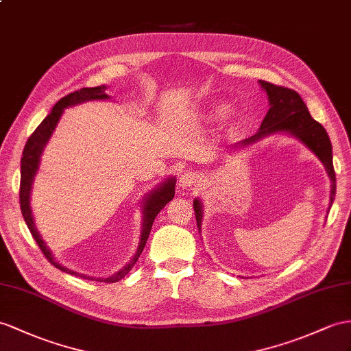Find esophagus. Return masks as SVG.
Listing matches in <instances>:
<instances>
[{"instance_id": "esophagus-1", "label": "esophagus", "mask_w": 351, "mask_h": 351, "mask_svg": "<svg viewBox=\"0 0 351 351\" xmlns=\"http://www.w3.org/2000/svg\"><path fill=\"white\" fill-rule=\"evenodd\" d=\"M199 182V176L196 173H191V171H186L184 174H182L180 180H178V184H180L183 189L184 187H191Z\"/></svg>"}]
</instances>
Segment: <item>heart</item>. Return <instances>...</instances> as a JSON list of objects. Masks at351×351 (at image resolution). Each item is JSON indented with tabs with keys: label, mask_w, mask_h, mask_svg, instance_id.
Listing matches in <instances>:
<instances>
[{
	"label": "heart",
	"mask_w": 351,
	"mask_h": 351,
	"mask_svg": "<svg viewBox=\"0 0 351 351\" xmlns=\"http://www.w3.org/2000/svg\"><path fill=\"white\" fill-rule=\"evenodd\" d=\"M211 111H213V114L223 113V111H225V104H220V102H217V104H215V106L211 107Z\"/></svg>",
	"instance_id": "obj_1"
}]
</instances>
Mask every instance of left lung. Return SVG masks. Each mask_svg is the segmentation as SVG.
Here are the masks:
<instances>
[{"instance_id": "obj_1", "label": "left lung", "mask_w": 351, "mask_h": 351, "mask_svg": "<svg viewBox=\"0 0 351 351\" xmlns=\"http://www.w3.org/2000/svg\"><path fill=\"white\" fill-rule=\"evenodd\" d=\"M261 88L268 97L269 110L267 116L261 123V128L250 138H245L240 143H235L230 150H241L253 146V144L262 141L267 136L276 134H286L301 141L304 146L314 153L326 169L330 180V195H329V210L332 207L333 198H335L337 180L335 171L332 164V144L326 130L315 122L311 117L305 102L299 97V93L293 89H287L283 86H276L269 82L259 80ZM193 210L196 223L201 232L204 210L199 198L193 199Z\"/></svg>"}]
</instances>
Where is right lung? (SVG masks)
<instances>
[{
    "instance_id": "obj_1",
    "label": "right lung",
    "mask_w": 351,
    "mask_h": 351,
    "mask_svg": "<svg viewBox=\"0 0 351 351\" xmlns=\"http://www.w3.org/2000/svg\"><path fill=\"white\" fill-rule=\"evenodd\" d=\"M107 86L102 84V86L97 88H83L80 90H75L70 95H66L64 98L59 99L52 111L45 117L37 130L32 132V135L28 138L27 144H25V149L22 153V159H21V192H19V198H21V210H22V216L25 223H27L29 232L32 234V238L36 240L38 247L41 249L43 254L46 256L49 262L56 267L58 269H61L64 272H68L71 276H77L82 278H88V280H95V281H106V283H116V281L122 280L128 272L132 269L135 262L138 261L140 254L144 249V245L147 243V238L150 235V229L153 221H155V217L158 216V213L165 207V205L174 198L176 193V177H168L164 182L159 183L155 189H152L146 196L143 198L141 202V211H143V221H141V235H140V243L138 247H136V252L132 256V259L128 262L122 269H119L114 274H111L108 277H90L86 274H80V272L68 269L64 267L62 263H59L55 261L53 253L50 252L46 243L43 241V238L40 232L37 230L36 221H34L32 216V210H31V191H32V184H34V178H36L38 168H40V160L41 155L45 152L47 143L50 140V136L53 135L56 126L61 121V117L64 114L65 108L68 107H74L83 104V102L88 101H106L110 99V97L106 93Z\"/></svg>"
}]
</instances>
